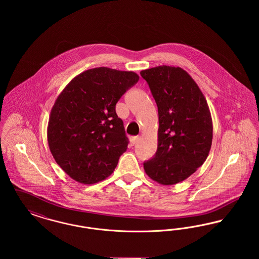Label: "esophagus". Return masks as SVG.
Masks as SVG:
<instances>
[{"label":"esophagus","instance_id":"esophagus-1","mask_svg":"<svg viewBox=\"0 0 259 259\" xmlns=\"http://www.w3.org/2000/svg\"><path fill=\"white\" fill-rule=\"evenodd\" d=\"M139 141H140V137H139V136H136V137H133V138L131 139V144H132V145H135Z\"/></svg>","mask_w":259,"mask_h":259}]
</instances>
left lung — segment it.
Wrapping results in <instances>:
<instances>
[{
	"label": "left lung",
	"mask_w": 259,
	"mask_h": 259,
	"mask_svg": "<svg viewBox=\"0 0 259 259\" xmlns=\"http://www.w3.org/2000/svg\"><path fill=\"white\" fill-rule=\"evenodd\" d=\"M158 108V144L154 157L144 163L154 182L172 185L197 171L209 155L212 120L207 100L184 69L162 65L143 70Z\"/></svg>",
	"instance_id": "left-lung-1"
}]
</instances>
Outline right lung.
<instances>
[{
  "instance_id": "add662e5",
  "label": "right lung",
  "mask_w": 259,
  "mask_h": 259,
  "mask_svg": "<svg viewBox=\"0 0 259 259\" xmlns=\"http://www.w3.org/2000/svg\"><path fill=\"white\" fill-rule=\"evenodd\" d=\"M138 80L134 72L94 68L74 76L55 100L49 147L62 170L77 183L97 184L117 166L128 140L115 105Z\"/></svg>"
}]
</instances>
